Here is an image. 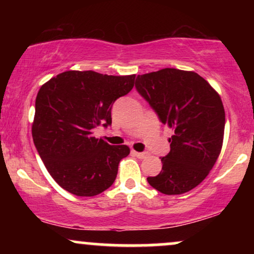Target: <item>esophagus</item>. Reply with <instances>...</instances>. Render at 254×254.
I'll return each instance as SVG.
<instances>
[{
	"mask_svg": "<svg viewBox=\"0 0 254 254\" xmlns=\"http://www.w3.org/2000/svg\"><path fill=\"white\" fill-rule=\"evenodd\" d=\"M133 154L136 156L137 158H140V159H144L145 157H147V154H145V152H137V151H133Z\"/></svg>",
	"mask_w": 254,
	"mask_h": 254,
	"instance_id": "obj_1",
	"label": "esophagus"
}]
</instances>
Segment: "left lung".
I'll return each mask as SVG.
<instances>
[{"label": "left lung", "mask_w": 254, "mask_h": 254, "mask_svg": "<svg viewBox=\"0 0 254 254\" xmlns=\"http://www.w3.org/2000/svg\"><path fill=\"white\" fill-rule=\"evenodd\" d=\"M135 88L173 131L162 171L148 183L166 195L189 192L220 156L225 125L220 95L196 72L175 68L138 75Z\"/></svg>", "instance_id": "left-lung-1"}]
</instances>
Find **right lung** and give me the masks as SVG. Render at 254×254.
<instances>
[{"instance_id":"obj_1","label":"right lung","mask_w":254,"mask_h":254,"mask_svg":"<svg viewBox=\"0 0 254 254\" xmlns=\"http://www.w3.org/2000/svg\"><path fill=\"white\" fill-rule=\"evenodd\" d=\"M135 75L92 70L61 72L41 85L36 98L32 137L47 171L62 189L77 196L98 195L114 183L127 145L96 138L97 126L112 124L111 110L133 89Z\"/></svg>"}]
</instances>
